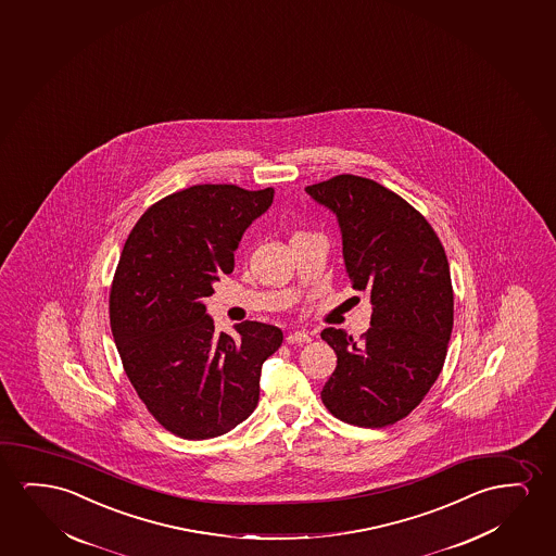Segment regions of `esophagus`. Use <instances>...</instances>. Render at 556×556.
<instances>
[{
    "instance_id": "obj_1",
    "label": "esophagus",
    "mask_w": 556,
    "mask_h": 556,
    "mask_svg": "<svg viewBox=\"0 0 556 556\" xmlns=\"http://www.w3.org/2000/svg\"><path fill=\"white\" fill-rule=\"evenodd\" d=\"M286 341L290 344H305L311 341V336H308V331H306V329H298V331H291V333H288Z\"/></svg>"
}]
</instances>
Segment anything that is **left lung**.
<instances>
[{"instance_id":"8db88e82","label":"left lung","mask_w":556,"mask_h":556,"mask_svg":"<svg viewBox=\"0 0 556 556\" xmlns=\"http://www.w3.org/2000/svg\"><path fill=\"white\" fill-rule=\"evenodd\" d=\"M306 194L336 213L346 274L371 301V328L321 339L337 368L321 402L337 419L381 429L404 419L439 379L454 328L446 251L421 213L376 180L337 175Z\"/></svg>"}]
</instances>
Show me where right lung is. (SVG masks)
I'll return each mask as SVG.
<instances>
[{"mask_svg":"<svg viewBox=\"0 0 556 556\" xmlns=\"http://www.w3.org/2000/svg\"><path fill=\"white\" fill-rule=\"evenodd\" d=\"M274 188L195 185L165 195L137 220L110 288V328L135 391L164 429L205 440L245 421L263 362L282 329L261 321L217 333L205 299L235 268L245 228Z\"/></svg>","mask_w":556,"mask_h":556,"instance_id":"add662e5","label":"right lung"}]
</instances>
